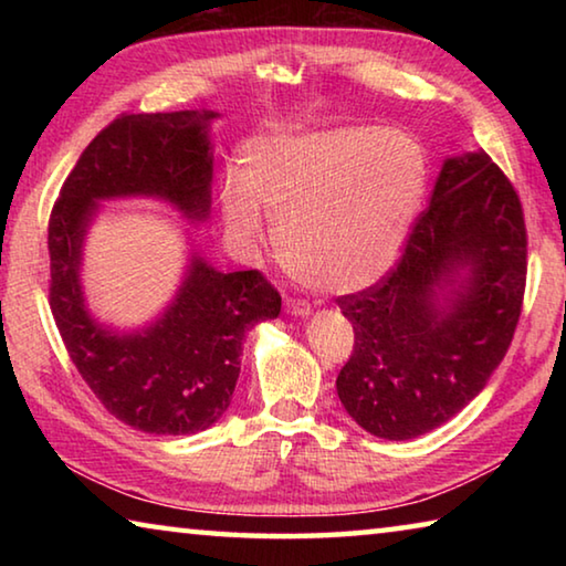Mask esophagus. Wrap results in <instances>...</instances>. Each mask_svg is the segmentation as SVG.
I'll use <instances>...</instances> for the list:
<instances>
[{"instance_id":"1","label":"esophagus","mask_w":566,"mask_h":566,"mask_svg":"<svg viewBox=\"0 0 566 566\" xmlns=\"http://www.w3.org/2000/svg\"><path fill=\"white\" fill-rule=\"evenodd\" d=\"M286 312L294 314V317H306V314L312 312V304L306 300H286Z\"/></svg>"}]
</instances>
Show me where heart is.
I'll list each match as a JSON object with an SVG mask.
<instances>
[{"instance_id": "heart-1", "label": "heart", "mask_w": 566, "mask_h": 566, "mask_svg": "<svg viewBox=\"0 0 566 566\" xmlns=\"http://www.w3.org/2000/svg\"><path fill=\"white\" fill-rule=\"evenodd\" d=\"M219 205L242 242L276 222L284 264L322 292L375 284L395 264L427 187V159L395 129L334 127L282 134L244 151Z\"/></svg>"}]
</instances>
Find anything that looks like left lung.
<instances>
[{
  "label": "left lung",
  "mask_w": 566,
  "mask_h": 566,
  "mask_svg": "<svg viewBox=\"0 0 566 566\" xmlns=\"http://www.w3.org/2000/svg\"><path fill=\"white\" fill-rule=\"evenodd\" d=\"M526 284L520 195L484 155L444 159L399 262L337 296L354 349L337 377L349 417L405 442L459 415L510 349Z\"/></svg>",
  "instance_id": "left-lung-1"
}]
</instances>
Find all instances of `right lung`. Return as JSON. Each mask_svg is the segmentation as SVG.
<instances>
[{"label": "right lung", "instance_id": "1", "mask_svg": "<svg viewBox=\"0 0 566 566\" xmlns=\"http://www.w3.org/2000/svg\"><path fill=\"white\" fill-rule=\"evenodd\" d=\"M214 112L119 114L82 151L50 214V306L76 371L104 409L147 434H197L232 401L249 327L280 317L262 272L191 256L175 302L147 329L112 332L84 306L82 242L97 199L159 197L202 222L212 205Z\"/></svg>", "mask_w": 566, "mask_h": 566}]
</instances>
